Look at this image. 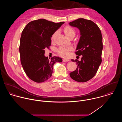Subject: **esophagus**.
I'll return each mask as SVG.
<instances>
[{
    "mask_svg": "<svg viewBox=\"0 0 122 122\" xmlns=\"http://www.w3.org/2000/svg\"><path fill=\"white\" fill-rule=\"evenodd\" d=\"M62 61H63V62H67V61H69L70 60L68 59H63L62 60Z\"/></svg>",
    "mask_w": 122,
    "mask_h": 122,
    "instance_id": "1",
    "label": "esophagus"
}]
</instances>
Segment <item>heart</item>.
<instances>
[{
	"label": "heart",
	"instance_id": "b5f03b06",
	"mask_svg": "<svg viewBox=\"0 0 122 122\" xmlns=\"http://www.w3.org/2000/svg\"><path fill=\"white\" fill-rule=\"evenodd\" d=\"M64 31L65 34L68 37H70V36L72 35H75V30L70 27L67 26L64 29ZM57 31H56L54 33L52 36V39H53L54 36L57 34ZM73 50V48L72 46H61L59 47L57 49V52L61 57H67L70 54V52Z\"/></svg>",
	"mask_w": 122,
	"mask_h": 122
}]
</instances>
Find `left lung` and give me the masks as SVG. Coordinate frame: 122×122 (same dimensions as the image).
Masks as SVG:
<instances>
[{"label":"left lung","instance_id":"left-lung-1","mask_svg":"<svg viewBox=\"0 0 122 122\" xmlns=\"http://www.w3.org/2000/svg\"><path fill=\"white\" fill-rule=\"evenodd\" d=\"M70 25L77 28L80 31L81 36L75 53L77 55H82L81 61L71 60L76 62L77 67L70 73V76L77 82H86L95 75L102 61L101 31L94 22L84 18L70 22Z\"/></svg>","mask_w":122,"mask_h":122}]
</instances>
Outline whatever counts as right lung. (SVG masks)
Wrapping results in <instances>:
<instances>
[{"label": "right lung", "instance_id": "1", "mask_svg": "<svg viewBox=\"0 0 122 122\" xmlns=\"http://www.w3.org/2000/svg\"><path fill=\"white\" fill-rule=\"evenodd\" d=\"M64 23H55L44 19L30 22L22 31L19 51L20 62L30 79L36 83L44 82L52 75V68L62 60L54 56H45V49L51 46L53 33Z\"/></svg>", "mask_w": 122, "mask_h": 122}]
</instances>
